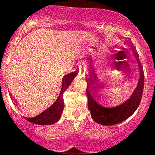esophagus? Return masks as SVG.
I'll return each instance as SVG.
<instances>
[{"label": "esophagus", "instance_id": "obj_1", "mask_svg": "<svg viewBox=\"0 0 155 155\" xmlns=\"http://www.w3.org/2000/svg\"><path fill=\"white\" fill-rule=\"evenodd\" d=\"M86 73V66L84 64H80L79 66V74L81 75H84Z\"/></svg>", "mask_w": 155, "mask_h": 155}]
</instances>
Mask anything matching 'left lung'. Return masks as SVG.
<instances>
[{"label":"left lung","mask_w":155,"mask_h":155,"mask_svg":"<svg viewBox=\"0 0 155 155\" xmlns=\"http://www.w3.org/2000/svg\"><path fill=\"white\" fill-rule=\"evenodd\" d=\"M135 57L139 63V68L140 71V78L139 80L138 86L135 89L131 97L127 101L117 107H103L93 99L90 92L93 91V94H95L96 90H98L95 89L98 88L94 85L95 81V78H96V76L94 74V71H92V74H91L92 78L91 80H89V82H87L88 87L86 92L88 98V108L90 111L91 116L97 123L104 125H112L120 123L130 117L140 105L143 92V87H144V73L143 72V68L141 65L140 64L137 54H135Z\"/></svg>","instance_id":"1"}]
</instances>
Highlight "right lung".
<instances>
[{
    "label": "right lung",
    "instance_id": "1",
    "mask_svg": "<svg viewBox=\"0 0 155 155\" xmlns=\"http://www.w3.org/2000/svg\"><path fill=\"white\" fill-rule=\"evenodd\" d=\"M78 73V71H74V72L67 74L63 78V86H62L60 96L58 97L55 103H54L50 107L48 108L46 110H45L41 114L38 115L36 117L25 118V119L29 121L30 122L40 125H52V124L57 122L61 117L62 112H63V110L64 108V102H63V99L62 98L63 92L69 87V85L72 82L74 77L77 75Z\"/></svg>",
    "mask_w": 155,
    "mask_h": 155
}]
</instances>
